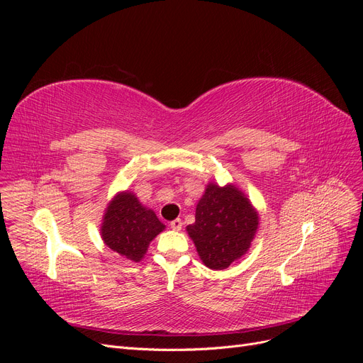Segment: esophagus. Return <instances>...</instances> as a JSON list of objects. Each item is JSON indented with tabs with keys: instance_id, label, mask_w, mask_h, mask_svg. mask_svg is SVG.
<instances>
[{
	"instance_id": "34e87169",
	"label": "esophagus",
	"mask_w": 363,
	"mask_h": 363,
	"mask_svg": "<svg viewBox=\"0 0 363 363\" xmlns=\"http://www.w3.org/2000/svg\"><path fill=\"white\" fill-rule=\"evenodd\" d=\"M171 228L172 230H182V227H183V221L180 218H177V219H174V221H171Z\"/></svg>"
}]
</instances>
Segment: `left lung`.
Listing matches in <instances>:
<instances>
[{"mask_svg":"<svg viewBox=\"0 0 363 363\" xmlns=\"http://www.w3.org/2000/svg\"><path fill=\"white\" fill-rule=\"evenodd\" d=\"M259 227V213L236 184L207 183L195 208V223L186 227L201 262L225 269L250 250Z\"/></svg>","mask_w":363,"mask_h":363,"instance_id":"1","label":"left lung"}]
</instances>
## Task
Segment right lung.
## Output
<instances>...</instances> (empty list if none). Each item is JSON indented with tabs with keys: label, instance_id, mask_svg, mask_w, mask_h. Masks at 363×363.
I'll use <instances>...</instances> for the list:
<instances>
[{
	"label": "right lung",
	"instance_id": "1",
	"mask_svg": "<svg viewBox=\"0 0 363 363\" xmlns=\"http://www.w3.org/2000/svg\"><path fill=\"white\" fill-rule=\"evenodd\" d=\"M164 230L155 211L142 204L136 194L121 191L107 203L100 235L103 242L131 262L144 259L150 242Z\"/></svg>",
	"mask_w": 363,
	"mask_h": 363
}]
</instances>
